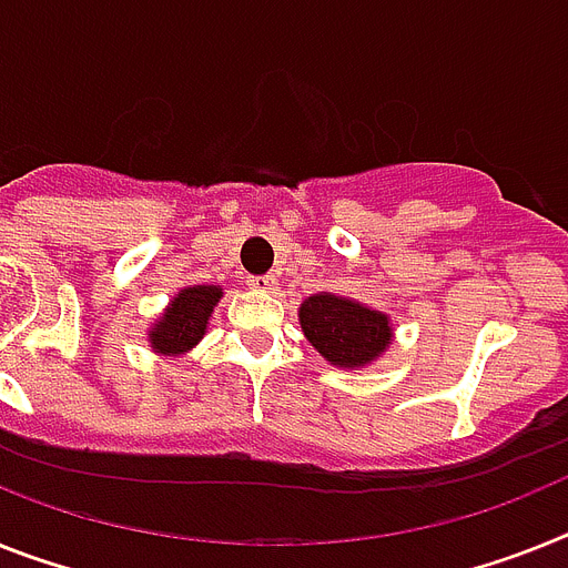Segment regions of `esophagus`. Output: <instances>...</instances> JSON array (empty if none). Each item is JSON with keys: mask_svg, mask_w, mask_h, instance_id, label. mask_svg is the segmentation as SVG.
Segmentation results:
<instances>
[{"mask_svg": "<svg viewBox=\"0 0 568 568\" xmlns=\"http://www.w3.org/2000/svg\"><path fill=\"white\" fill-rule=\"evenodd\" d=\"M276 283H280V280H276L274 274L247 276V285H251V288H254V292H274V288H276Z\"/></svg>", "mask_w": 568, "mask_h": 568, "instance_id": "esophagus-1", "label": "esophagus"}]
</instances>
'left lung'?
<instances>
[{
  "label": "left lung",
  "instance_id": "left-lung-1",
  "mask_svg": "<svg viewBox=\"0 0 568 568\" xmlns=\"http://www.w3.org/2000/svg\"><path fill=\"white\" fill-rule=\"evenodd\" d=\"M300 328L337 369H366L395 337L389 314L332 292L312 294L300 303Z\"/></svg>",
  "mask_w": 568,
  "mask_h": 568
}]
</instances>
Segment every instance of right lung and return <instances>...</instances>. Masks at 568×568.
Returning a JSON list of instances; mask_svg holds the SVG:
<instances>
[{
	"label": "right lung",
	"mask_w": 568,
	"mask_h": 568,
	"mask_svg": "<svg viewBox=\"0 0 568 568\" xmlns=\"http://www.w3.org/2000/svg\"><path fill=\"white\" fill-rule=\"evenodd\" d=\"M222 294H225L222 285H184L179 294H173V300L146 332L152 352L164 357H181L195 349L199 341L207 335V323Z\"/></svg>",
	"instance_id": "obj_1"
}]
</instances>
